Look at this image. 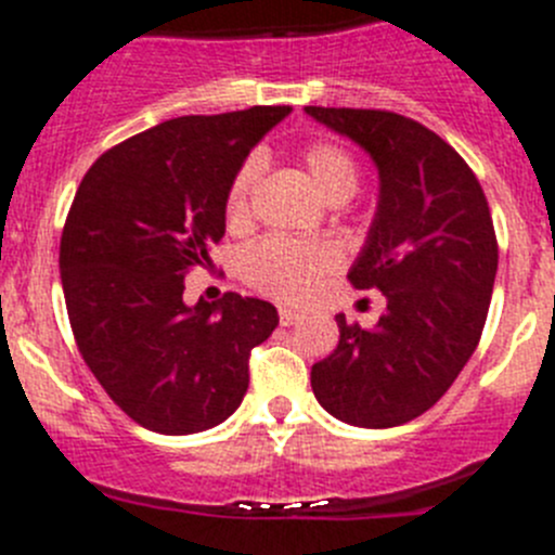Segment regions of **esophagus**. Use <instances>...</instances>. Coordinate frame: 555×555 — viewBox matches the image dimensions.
<instances>
[{"label": "esophagus", "mask_w": 555, "mask_h": 555, "mask_svg": "<svg viewBox=\"0 0 555 555\" xmlns=\"http://www.w3.org/2000/svg\"><path fill=\"white\" fill-rule=\"evenodd\" d=\"M299 319H302V313H299V310H294V308H281V324H283V326H294Z\"/></svg>", "instance_id": "1"}]
</instances>
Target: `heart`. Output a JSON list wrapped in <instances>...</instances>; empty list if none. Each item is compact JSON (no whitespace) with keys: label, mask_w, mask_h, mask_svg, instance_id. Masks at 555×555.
<instances>
[{"label":"heart","mask_w":555,"mask_h":555,"mask_svg":"<svg viewBox=\"0 0 555 555\" xmlns=\"http://www.w3.org/2000/svg\"><path fill=\"white\" fill-rule=\"evenodd\" d=\"M302 166L308 168L315 190L326 202H348L360 184V166L346 146L335 141H313L302 150ZM258 179V163L247 160L236 171L225 195V220L242 223L250 209L253 184ZM337 250L330 242H299L286 236H267L240 256V272L253 288L281 299H302L330 269H335Z\"/></svg>","instance_id":"1"}]
</instances>
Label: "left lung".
<instances>
[{
  "label": "left lung",
  "mask_w": 555,
  "mask_h": 555,
  "mask_svg": "<svg viewBox=\"0 0 555 555\" xmlns=\"http://www.w3.org/2000/svg\"><path fill=\"white\" fill-rule=\"evenodd\" d=\"M305 114L376 163V215L348 281L387 297L371 330L335 315L340 340L313 365L310 387L348 425H403L452 387L482 335L499 269L488 198L466 160L409 116L321 105Z\"/></svg>",
  "instance_id": "1"
}]
</instances>
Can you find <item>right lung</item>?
I'll return each instance as SVG.
<instances>
[{
    "label": "right lung",
    "instance_id": "right-lung-1",
    "mask_svg": "<svg viewBox=\"0 0 555 555\" xmlns=\"http://www.w3.org/2000/svg\"><path fill=\"white\" fill-rule=\"evenodd\" d=\"M292 114L253 105L179 116L116 144L78 184L60 274L78 351L146 430L220 425L247 392L250 348L278 326L263 299L184 305V274L225 234V195L253 146Z\"/></svg>",
    "mask_w": 555,
    "mask_h": 555
}]
</instances>
